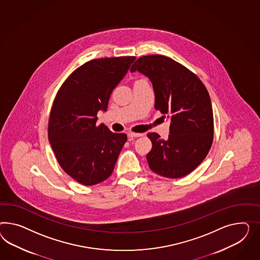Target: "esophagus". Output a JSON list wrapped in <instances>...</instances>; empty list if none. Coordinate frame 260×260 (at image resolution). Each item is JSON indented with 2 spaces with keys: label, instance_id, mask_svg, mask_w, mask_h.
<instances>
[{
  "label": "esophagus",
  "instance_id": "34e87169",
  "mask_svg": "<svg viewBox=\"0 0 260 260\" xmlns=\"http://www.w3.org/2000/svg\"><path fill=\"white\" fill-rule=\"evenodd\" d=\"M142 135H143V134H134V133H131V134H127V136H128L129 138H137V137H140Z\"/></svg>",
  "mask_w": 260,
  "mask_h": 260
}]
</instances>
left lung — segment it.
Segmentation results:
<instances>
[{
    "mask_svg": "<svg viewBox=\"0 0 260 260\" xmlns=\"http://www.w3.org/2000/svg\"><path fill=\"white\" fill-rule=\"evenodd\" d=\"M151 81L155 109L170 119L168 140L149 133L152 148L147 155L149 169L158 175L177 179L189 174L210 150L214 118L209 93L195 74L161 55L139 57L131 72Z\"/></svg>",
    "mask_w": 260,
    "mask_h": 260,
    "instance_id": "obj_1",
    "label": "left lung"
}]
</instances>
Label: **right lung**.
Instances as JSON below:
<instances>
[{"instance_id":"1","label":"right lung","mask_w":260,"mask_h":260,"mask_svg":"<svg viewBox=\"0 0 260 260\" xmlns=\"http://www.w3.org/2000/svg\"><path fill=\"white\" fill-rule=\"evenodd\" d=\"M135 56L92 59L74 71L56 93L48 125V139L64 171L84 185L112 175L125 134L96 125L112 90L125 77Z\"/></svg>"}]
</instances>
